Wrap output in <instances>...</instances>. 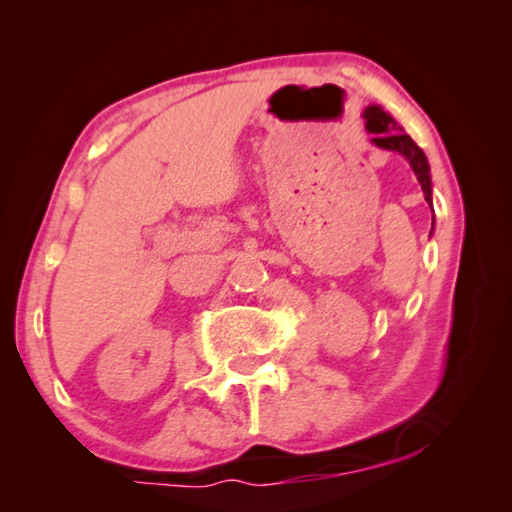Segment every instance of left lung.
<instances>
[{"mask_svg": "<svg viewBox=\"0 0 512 512\" xmlns=\"http://www.w3.org/2000/svg\"><path fill=\"white\" fill-rule=\"evenodd\" d=\"M363 117H366L368 131L375 133V140L372 142L386 151L402 153L404 158L409 160V164L415 171V176H418L420 185H422L424 201L431 205V178H429L427 155L422 153L420 146L415 144L409 135L400 131V126L395 124L393 117L386 115V112L379 106H370L366 112H363ZM431 212H433V207H431ZM431 228H433V216H431Z\"/></svg>", "mask_w": 512, "mask_h": 512, "instance_id": "obj_1", "label": "left lung"}]
</instances>
